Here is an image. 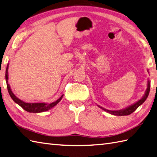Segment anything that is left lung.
Here are the masks:
<instances>
[{
  "label": "left lung",
  "instance_id": "8db88e82",
  "mask_svg": "<svg viewBox=\"0 0 157 157\" xmlns=\"http://www.w3.org/2000/svg\"><path fill=\"white\" fill-rule=\"evenodd\" d=\"M148 72H149L148 70ZM150 86H151V81H150V80L148 79V81H147V88L146 89V91L144 94V95L142 96V98L140 99H139L138 101H136V103H133L132 105H129L128 107L124 108V109H120V110H109V109H106L105 108H103L102 107H101L100 105H97L99 107H100L101 109H102L103 110H104L106 112L109 113L111 115H113V116H128V115H130L132 113H133L134 111L137 109V108L141 105L142 103H143L146 99H147V97L149 95V92H150Z\"/></svg>",
  "mask_w": 157,
  "mask_h": 157
}]
</instances>
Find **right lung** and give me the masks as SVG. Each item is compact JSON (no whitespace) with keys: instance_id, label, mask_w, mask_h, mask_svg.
<instances>
[{"instance_id":"1","label":"right lung","mask_w":157,"mask_h":157,"mask_svg":"<svg viewBox=\"0 0 157 157\" xmlns=\"http://www.w3.org/2000/svg\"><path fill=\"white\" fill-rule=\"evenodd\" d=\"M8 69H9V64H7L6 69V73H5V78H6V86H7V89L9 95L11 97L12 99L15 101L17 104H18L19 106L21 107L23 109L27 111V112L29 113H41L44 111H48L49 109H52V107L56 106L57 104L60 101L61 99L63 97L62 95L60 98L57 99L55 101L48 103H26L25 101H23L22 100L19 99L18 97H17L14 93L12 92L11 89L10 87V85L8 83V79H9V74H8Z\"/></svg>"}]
</instances>
